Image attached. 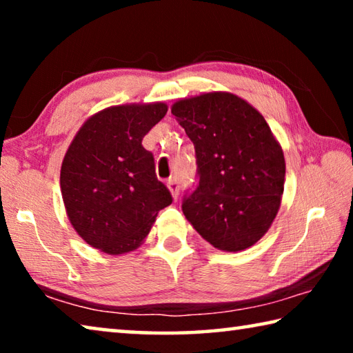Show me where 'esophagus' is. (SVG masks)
Segmentation results:
<instances>
[{
  "mask_svg": "<svg viewBox=\"0 0 353 353\" xmlns=\"http://www.w3.org/2000/svg\"><path fill=\"white\" fill-rule=\"evenodd\" d=\"M166 185H168V188L171 191L172 198L177 199V196H179V181H177V179L176 177H170L168 181H166Z\"/></svg>",
  "mask_w": 353,
  "mask_h": 353,
  "instance_id": "obj_1",
  "label": "esophagus"
}]
</instances>
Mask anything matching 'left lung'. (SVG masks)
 <instances>
[{"label": "left lung", "instance_id": "8db88e82", "mask_svg": "<svg viewBox=\"0 0 353 353\" xmlns=\"http://www.w3.org/2000/svg\"><path fill=\"white\" fill-rule=\"evenodd\" d=\"M198 165L182 210L214 248L236 252L266 234L285 183L283 151L265 118L232 93L213 92L172 105Z\"/></svg>", "mask_w": 353, "mask_h": 353}]
</instances>
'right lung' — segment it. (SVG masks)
<instances>
[{"instance_id":"1","label":"right lung","mask_w":353,"mask_h":353,"mask_svg":"<svg viewBox=\"0 0 353 353\" xmlns=\"http://www.w3.org/2000/svg\"><path fill=\"white\" fill-rule=\"evenodd\" d=\"M166 112L163 103L109 107L71 141L61 170L62 198L71 225L90 246L130 252L172 202L155 176L152 152L141 145Z\"/></svg>"}]
</instances>
